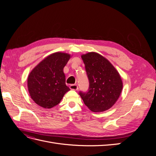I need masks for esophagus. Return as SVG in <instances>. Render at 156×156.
<instances>
[{
    "label": "esophagus",
    "instance_id": "obj_1",
    "mask_svg": "<svg viewBox=\"0 0 156 156\" xmlns=\"http://www.w3.org/2000/svg\"><path fill=\"white\" fill-rule=\"evenodd\" d=\"M69 88L71 90H77L78 86L77 84H71L69 86Z\"/></svg>",
    "mask_w": 156,
    "mask_h": 156
}]
</instances>
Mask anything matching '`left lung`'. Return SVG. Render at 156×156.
Returning <instances> with one entry per match:
<instances>
[{
	"instance_id": "left-lung-1",
	"label": "left lung",
	"mask_w": 156,
	"mask_h": 156,
	"mask_svg": "<svg viewBox=\"0 0 156 156\" xmlns=\"http://www.w3.org/2000/svg\"><path fill=\"white\" fill-rule=\"evenodd\" d=\"M89 81L88 91H80L84 103L92 112L108 110L119 99L123 84L120 74L103 56L91 52L83 55Z\"/></svg>"
}]
</instances>
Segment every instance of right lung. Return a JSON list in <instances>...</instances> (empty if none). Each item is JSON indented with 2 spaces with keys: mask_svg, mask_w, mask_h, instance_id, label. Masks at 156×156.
Returning <instances> with one entry per match:
<instances>
[{
  "mask_svg": "<svg viewBox=\"0 0 156 156\" xmlns=\"http://www.w3.org/2000/svg\"><path fill=\"white\" fill-rule=\"evenodd\" d=\"M70 55L57 52L51 54L32 70L28 77V89L36 104L45 108L58 105L69 90L63 69Z\"/></svg>",
  "mask_w": 156,
  "mask_h": 156,
  "instance_id": "add662e5",
  "label": "right lung"
}]
</instances>
